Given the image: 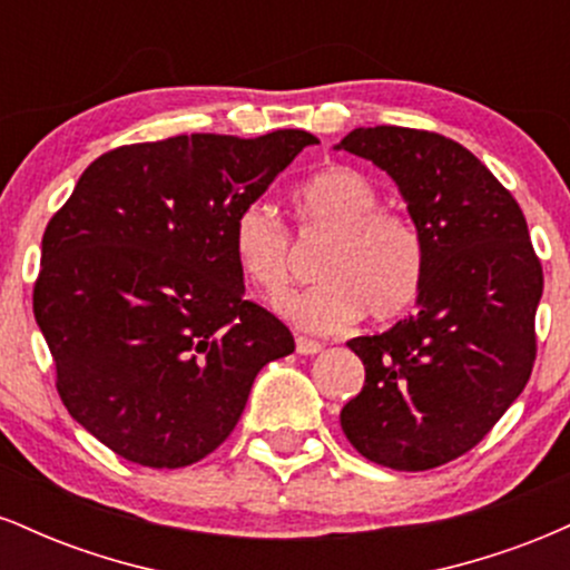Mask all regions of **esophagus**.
I'll use <instances>...</instances> for the list:
<instances>
[{"label": "esophagus", "mask_w": 570, "mask_h": 570, "mask_svg": "<svg viewBox=\"0 0 570 570\" xmlns=\"http://www.w3.org/2000/svg\"><path fill=\"white\" fill-rule=\"evenodd\" d=\"M324 345L318 340H307V337H297V353L299 356H316L322 353Z\"/></svg>", "instance_id": "34e87169"}]
</instances>
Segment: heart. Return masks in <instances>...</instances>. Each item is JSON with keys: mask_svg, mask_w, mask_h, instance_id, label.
Returning a JSON list of instances; mask_svg holds the SVG:
<instances>
[{"mask_svg": "<svg viewBox=\"0 0 570 570\" xmlns=\"http://www.w3.org/2000/svg\"><path fill=\"white\" fill-rule=\"evenodd\" d=\"M370 176L348 166L313 174L294 193V219L303 240L326 238L318 257L322 284L286 294L276 307L311 332H337L364 311L375 322L415 303L426 273V244L407 214L377 206ZM233 257L248 284L281 294L297 271V246L276 208L248 203L233 222Z\"/></svg>", "mask_w": 570, "mask_h": 570, "instance_id": "obj_1", "label": "heart"}]
</instances>
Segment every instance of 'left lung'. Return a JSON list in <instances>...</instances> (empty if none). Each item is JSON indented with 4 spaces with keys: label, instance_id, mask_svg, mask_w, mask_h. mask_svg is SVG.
Masks as SVG:
<instances>
[{
    "label": "left lung",
    "instance_id": "8db88e82",
    "mask_svg": "<svg viewBox=\"0 0 570 570\" xmlns=\"http://www.w3.org/2000/svg\"><path fill=\"white\" fill-rule=\"evenodd\" d=\"M337 149L396 181L426 244L415 313L348 343L367 377L340 426L367 461L426 472L469 453L525 389L544 273L512 193L458 141L375 126Z\"/></svg>",
    "mask_w": 570,
    "mask_h": 570
}]
</instances>
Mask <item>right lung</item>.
Wrapping results in <instances>:
<instances>
[{
	"label": "right lung",
	"instance_id": "obj_1",
	"mask_svg": "<svg viewBox=\"0 0 570 570\" xmlns=\"http://www.w3.org/2000/svg\"><path fill=\"white\" fill-rule=\"evenodd\" d=\"M193 134L90 163L42 235L35 318L69 415L126 461L179 469L230 436L294 337L244 297L238 212L316 144Z\"/></svg>",
	"mask_w": 570,
	"mask_h": 570
}]
</instances>
